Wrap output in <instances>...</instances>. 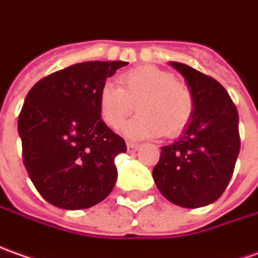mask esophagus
Here are the masks:
<instances>
[{"mask_svg": "<svg viewBox=\"0 0 258 258\" xmlns=\"http://www.w3.org/2000/svg\"><path fill=\"white\" fill-rule=\"evenodd\" d=\"M140 148V145L138 144H134V143H127V150H128V152H134L137 151Z\"/></svg>", "mask_w": 258, "mask_h": 258, "instance_id": "34e87169", "label": "esophagus"}]
</instances>
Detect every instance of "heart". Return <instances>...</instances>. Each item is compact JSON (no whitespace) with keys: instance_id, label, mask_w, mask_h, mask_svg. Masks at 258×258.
Masks as SVG:
<instances>
[{"instance_id":"b5f03b06","label":"heart","mask_w":258,"mask_h":258,"mask_svg":"<svg viewBox=\"0 0 258 258\" xmlns=\"http://www.w3.org/2000/svg\"><path fill=\"white\" fill-rule=\"evenodd\" d=\"M99 113L111 128H118L137 101L138 114L122 125L130 140L176 136L186 128L195 110L188 86L172 73L154 64H143L120 75V86L106 82L100 87Z\"/></svg>"}]
</instances>
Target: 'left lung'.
I'll use <instances>...</instances> for the list:
<instances>
[{
	"label": "left lung",
	"instance_id": "1",
	"mask_svg": "<svg viewBox=\"0 0 258 258\" xmlns=\"http://www.w3.org/2000/svg\"><path fill=\"white\" fill-rule=\"evenodd\" d=\"M169 64L185 79L195 110L182 136L161 147L152 176L169 202L196 209L216 202L230 182L240 151L239 114L215 79L185 63Z\"/></svg>",
	"mask_w": 258,
	"mask_h": 258
}]
</instances>
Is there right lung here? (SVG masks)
<instances>
[{"instance_id":"add662e5","label":"right lung","mask_w":258,"mask_h":258,"mask_svg":"<svg viewBox=\"0 0 258 258\" xmlns=\"http://www.w3.org/2000/svg\"><path fill=\"white\" fill-rule=\"evenodd\" d=\"M125 64L76 63L39 80L26 96L18 118L24 165L56 208H92L114 188V159L127 147L101 120L97 97L107 78Z\"/></svg>"}]
</instances>
